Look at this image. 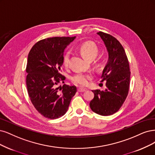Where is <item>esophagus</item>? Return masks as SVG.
Returning <instances> with one entry per match:
<instances>
[{
	"mask_svg": "<svg viewBox=\"0 0 155 155\" xmlns=\"http://www.w3.org/2000/svg\"><path fill=\"white\" fill-rule=\"evenodd\" d=\"M87 90L86 88H81V87H79L78 88V91L79 92H85Z\"/></svg>",
	"mask_w": 155,
	"mask_h": 155,
	"instance_id": "34e87169",
	"label": "esophagus"
}]
</instances>
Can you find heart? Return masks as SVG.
Returning a JSON list of instances; mask_svg holds the SVG:
<instances>
[{
  "instance_id": "obj_1",
  "label": "heart",
  "mask_w": 155,
  "mask_h": 155,
  "mask_svg": "<svg viewBox=\"0 0 155 155\" xmlns=\"http://www.w3.org/2000/svg\"><path fill=\"white\" fill-rule=\"evenodd\" d=\"M79 51L84 59L88 61L94 60L97 56L99 49L95 43L91 41H87L83 43L79 47ZM70 52H67L63 56V63L65 67L68 65ZM92 79V75L90 74L78 73L74 75L71 78V80L74 83L80 85V86H86L89 83V81Z\"/></svg>"
}]
</instances>
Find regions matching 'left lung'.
<instances>
[{
  "instance_id": "left-lung-1",
  "label": "left lung",
  "mask_w": 155,
  "mask_h": 155,
  "mask_svg": "<svg viewBox=\"0 0 155 155\" xmlns=\"http://www.w3.org/2000/svg\"><path fill=\"white\" fill-rule=\"evenodd\" d=\"M108 52V61L101 75V82H106L104 91L92 90L91 110L100 115H113L118 111L128 94L130 83L129 61L123 47L115 37L99 31Z\"/></svg>"
}]
</instances>
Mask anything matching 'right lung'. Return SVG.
<instances>
[{
  "instance_id": "1",
  "label": "right lung",
  "mask_w": 155,
  "mask_h": 155,
  "mask_svg": "<svg viewBox=\"0 0 155 155\" xmlns=\"http://www.w3.org/2000/svg\"><path fill=\"white\" fill-rule=\"evenodd\" d=\"M74 37H52L36 43L28 54L26 85L32 104L46 118L56 119L64 115L77 92L76 86L64 84L60 74L64 51Z\"/></svg>"
}]
</instances>
